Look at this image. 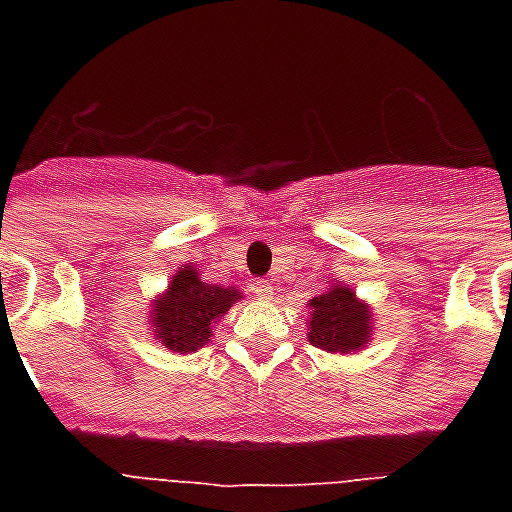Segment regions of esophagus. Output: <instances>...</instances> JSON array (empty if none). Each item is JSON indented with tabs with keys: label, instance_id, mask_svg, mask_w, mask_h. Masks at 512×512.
<instances>
[{
	"label": "esophagus",
	"instance_id": "34e87169",
	"mask_svg": "<svg viewBox=\"0 0 512 512\" xmlns=\"http://www.w3.org/2000/svg\"><path fill=\"white\" fill-rule=\"evenodd\" d=\"M252 292H255V297H260V300H271V295H273L271 281H268V279H257L255 284H252Z\"/></svg>",
	"mask_w": 512,
	"mask_h": 512
}]
</instances>
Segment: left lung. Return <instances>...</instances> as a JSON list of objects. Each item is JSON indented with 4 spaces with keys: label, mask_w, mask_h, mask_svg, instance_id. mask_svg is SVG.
<instances>
[{
    "label": "left lung",
    "mask_w": 512,
    "mask_h": 512,
    "mask_svg": "<svg viewBox=\"0 0 512 512\" xmlns=\"http://www.w3.org/2000/svg\"><path fill=\"white\" fill-rule=\"evenodd\" d=\"M311 308V324H308L311 345L329 353H353L366 345L372 332L369 329L372 313L364 303H358L348 287H335L327 295L313 297Z\"/></svg>",
    "instance_id": "obj_1"
}]
</instances>
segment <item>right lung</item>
I'll list each match as a JSON object with an SVG mask.
<instances>
[{
  "label": "right lung",
  "mask_w": 512,
  "mask_h": 512,
  "mask_svg": "<svg viewBox=\"0 0 512 512\" xmlns=\"http://www.w3.org/2000/svg\"><path fill=\"white\" fill-rule=\"evenodd\" d=\"M241 292L204 284L193 268L177 271L170 289L156 300L154 327L159 340L177 353L199 350L212 337V324L220 319Z\"/></svg>",
  "instance_id": "add662e5"
}]
</instances>
